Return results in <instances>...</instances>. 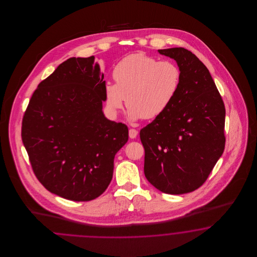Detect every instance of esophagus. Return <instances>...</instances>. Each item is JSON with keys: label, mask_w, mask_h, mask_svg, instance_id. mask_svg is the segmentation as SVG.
Masks as SVG:
<instances>
[{"label": "esophagus", "mask_w": 257, "mask_h": 257, "mask_svg": "<svg viewBox=\"0 0 257 257\" xmlns=\"http://www.w3.org/2000/svg\"><path fill=\"white\" fill-rule=\"evenodd\" d=\"M137 136H138V131L137 130H135V129H130L129 130V137L131 139H136Z\"/></svg>", "instance_id": "obj_1"}]
</instances>
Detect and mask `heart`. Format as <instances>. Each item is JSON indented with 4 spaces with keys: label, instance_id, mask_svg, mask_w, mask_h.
Instances as JSON below:
<instances>
[{
    "label": "heart",
    "instance_id": "1",
    "mask_svg": "<svg viewBox=\"0 0 257 257\" xmlns=\"http://www.w3.org/2000/svg\"><path fill=\"white\" fill-rule=\"evenodd\" d=\"M115 84L105 85V102L115 116L125 105L129 118L151 119L168 110L177 96L182 80L179 66L171 61H159L145 54L129 55L113 68Z\"/></svg>",
    "mask_w": 257,
    "mask_h": 257
}]
</instances>
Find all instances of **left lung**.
I'll list each match as a JSON object with an SVG mask.
<instances>
[{
	"label": "left lung",
	"mask_w": 257,
	"mask_h": 257,
	"mask_svg": "<svg viewBox=\"0 0 257 257\" xmlns=\"http://www.w3.org/2000/svg\"><path fill=\"white\" fill-rule=\"evenodd\" d=\"M181 69L171 107L140 132L145 174L165 194L191 193L206 181L223 153L225 108L207 67L184 48L158 50Z\"/></svg>",
	"instance_id": "obj_1"
}]
</instances>
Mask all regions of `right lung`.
<instances>
[{"mask_svg":"<svg viewBox=\"0 0 257 257\" xmlns=\"http://www.w3.org/2000/svg\"><path fill=\"white\" fill-rule=\"evenodd\" d=\"M104 74L94 57L70 58L35 90L22 121V141L37 179L73 201L101 196L128 127L103 113Z\"/></svg>","mask_w":257,"mask_h":257,"instance_id":"1","label":"right lung"}]
</instances>
